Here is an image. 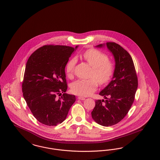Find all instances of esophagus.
Instances as JSON below:
<instances>
[{"instance_id": "34e87169", "label": "esophagus", "mask_w": 160, "mask_h": 160, "mask_svg": "<svg viewBox=\"0 0 160 160\" xmlns=\"http://www.w3.org/2000/svg\"><path fill=\"white\" fill-rule=\"evenodd\" d=\"M78 100H85V97H78Z\"/></svg>"}]
</instances>
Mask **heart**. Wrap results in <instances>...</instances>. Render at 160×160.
I'll return each mask as SVG.
<instances>
[{"mask_svg":"<svg viewBox=\"0 0 160 160\" xmlns=\"http://www.w3.org/2000/svg\"><path fill=\"white\" fill-rule=\"evenodd\" d=\"M82 57L85 61L93 68L91 77L88 80H78L72 83L71 90L74 94L88 96L94 92L100 85H105L110 82L115 72V66L108 55L103 52L92 48L85 51ZM76 58L73 57L69 60L65 66L66 75L69 78L74 76Z\"/></svg>","mask_w":160,"mask_h":160,"instance_id":"b5f03b06","label":"heart"}]
</instances>
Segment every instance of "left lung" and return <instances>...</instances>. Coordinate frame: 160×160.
Masks as SVG:
<instances>
[{"mask_svg": "<svg viewBox=\"0 0 160 160\" xmlns=\"http://www.w3.org/2000/svg\"><path fill=\"white\" fill-rule=\"evenodd\" d=\"M104 46L100 44L97 47ZM106 47L114 57L115 72L111 82L99 93L107 100H96L91 115L98 124L111 126L120 122L131 109L138 88V78L132 58L126 50L115 42H107Z\"/></svg>", "mask_w": 160, "mask_h": 160, "instance_id": "8db88e82", "label": "left lung"}]
</instances>
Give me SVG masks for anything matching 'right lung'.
<instances>
[{"instance_id":"obj_1","label":"right lung","mask_w":160,"mask_h":160,"mask_svg":"<svg viewBox=\"0 0 160 160\" xmlns=\"http://www.w3.org/2000/svg\"><path fill=\"white\" fill-rule=\"evenodd\" d=\"M77 47L45 45L29 57L22 82L23 95L34 117L45 125L63 122L75 102V95L65 93V69ZM57 95L61 97L57 98Z\"/></svg>"}]
</instances>
